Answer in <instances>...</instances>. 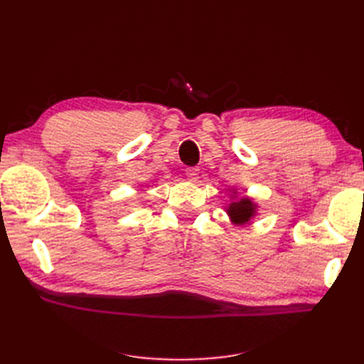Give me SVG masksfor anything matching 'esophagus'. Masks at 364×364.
Returning <instances> with one entry per match:
<instances>
[{"mask_svg": "<svg viewBox=\"0 0 364 364\" xmlns=\"http://www.w3.org/2000/svg\"><path fill=\"white\" fill-rule=\"evenodd\" d=\"M185 174H186V178H188L190 181H197V179H199V168H197V167H190V168L185 170Z\"/></svg>", "mask_w": 364, "mask_h": 364, "instance_id": "esophagus-1", "label": "esophagus"}]
</instances>
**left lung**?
<instances>
[{
	"mask_svg": "<svg viewBox=\"0 0 364 364\" xmlns=\"http://www.w3.org/2000/svg\"><path fill=\"white\" fill-rule=\"evenodd\" d=\"M257 203H253L249 197H241L240 200L229 203L226 213L234 225H246L257 214Z\"/></svg>",
	"mask_w": 364,
	"mask_h": 364,
	"instance_id": "obj_1",
	"label": "left lung"
}]
</instances>
